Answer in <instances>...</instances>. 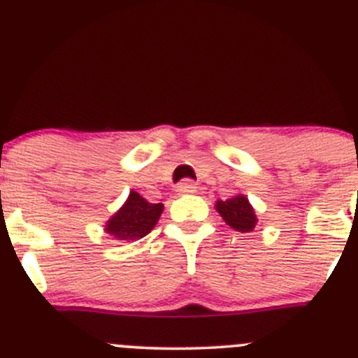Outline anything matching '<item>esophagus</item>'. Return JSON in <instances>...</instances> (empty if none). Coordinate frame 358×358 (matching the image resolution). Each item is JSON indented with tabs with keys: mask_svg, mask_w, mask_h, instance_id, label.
<instances>
[{
	"mask_svg": "<svg viewBox=\"0 0 358 358\" xmlns=\"http://www.w3.org/2000/svg\"><path fill=\"white\" fill-rule=\"evenodd\" d=\"M195 189H197V187H195V183L189 178L180 182L178 187H176V190H178L180 194H192V192H195Z\"/></svg>",
	"mask_w": 358,
	"mask_h": 358,
	"instance_id": "34e87169",
	"label": "esophagus"
}]
</instances>
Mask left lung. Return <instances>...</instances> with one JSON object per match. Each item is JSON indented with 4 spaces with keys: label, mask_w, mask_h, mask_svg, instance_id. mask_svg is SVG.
I'll list each match as a JSON object with an SVG mask.
<instances>
[{
    "label": "left lung",
    "mask_w": 358,
    "mask_h": 358,
    "mask_svg": "<svg viewBox=\"0 0 358 358\" xmlns=\"http://www.w3.org/2000/svg\"><path fill=\"white\" fill-rule=\"evenodd\" d=\"M216 209L229 227L235 228L236 231L248 233L257 224V217H255L254 209L245 195H236L228 201H217Z\"/></svg>",
    "instance_id": "obj_1"
}]
</instances>
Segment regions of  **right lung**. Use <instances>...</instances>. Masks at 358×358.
<instances>
[{
	"instance_id": "add662e5",
	"label": "right lung",
	"mask_w": 358,
	"mask_h": 358,
	"mask_svg": "<svg viewBox=\"0 0 358 358\" xmlns=\"http://www.w3.org/2000/svg\"><path fill=\"white\" fill-rule=\"evenodd\" d=\"M161 213L163 204H150L137 192H131L125 206L108 221L106 231L115 240L144 238L156 227Z\"/></svg>"
}]
</instances>
